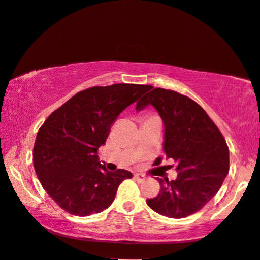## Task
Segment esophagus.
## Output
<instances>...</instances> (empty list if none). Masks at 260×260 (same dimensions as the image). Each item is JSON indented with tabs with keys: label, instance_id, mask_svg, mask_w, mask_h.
Returning a JSON list of instances; mask_svg holds the SVG:
<instances>
[{
	"label": "esophagus",
	"instance_id": "esophagus-1",
	"mask_svg": "<svg viewBox=\"0 0 260 260\" xmlns=\"http://www.w3.org/2000/svg\"><path fill=\"white\" fill-rule=\"evenodd\" d=\"M134 179H136L138 183H143V182L146 181V177H145V176H143V175L136 174V175H134Z\"/></svg>",
	"mask_w": 260,
	"mask_h": 260
}]
</instances>
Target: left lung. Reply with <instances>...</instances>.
<instances>
[{
    "instance_id": "obj_1",
    "label": "left lung",
    "mask_w": 260,
    "mask_h": 260,
    "mask_svg": "<svg viewBox=\"0 0 260 260\" xmlns=\"http://www.w3.org/2000/svg\"><path fill=\"white\" fill-rule=\"evenodd\" d=\"M153 106L164 123V153L177 162L175 181L157 178L160 191L147 199L160 215L183 219L202 209L230 170V150L216 124L199 103L174 90L155 88L137 103ZM160 159V158H158Z\"/></svg>"
}]
</instances>
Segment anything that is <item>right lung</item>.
Wrapping results in <instances>:
<instances>
[{"instance_id":"obj_1","label":"right lung","mask_w":260,"mask_h":260,"mask_svg":"<svg viewBox=\"0 0 260 260\" xmlns=\"http://www.w3.org/2000/svg\"><path fill=\"white\" fill-rule=\"evenodd\" d=\"M151 85L92 86L55 109L38 131L34 170L52 200L68 213L88 216L108 208L127 170L108 171L99 161L110 127Z\"/></svg>"}]
</instances>
